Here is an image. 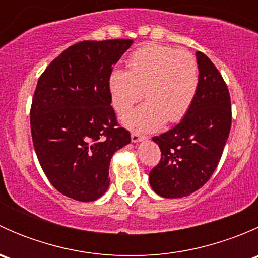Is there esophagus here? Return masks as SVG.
Here are the masks:
<instances>
[{
  "mask_svg": "<svg viewBox=\"0 0 258 258\" xmlns=\"http://www.w3.org/2000/svg\"><path fill=\"white\" fill-rule=\"evenodd\" d=\"M145 139H146V137L142 136V135H140L139 132H132L131 140H132V142H135V144H136V142L142 141V140H145Z\"/></svg>",
  "mask_w": 258,
  "mask_h": 258,
  "instance_id": "obj_1",
  "label": "esophagus"
}]
</instances>
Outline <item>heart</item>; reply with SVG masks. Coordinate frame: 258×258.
<instances>
[{"instance_id":"1","label":"heart","mask_w":258,"mask_h":258,"mask_svg":"<svg viewBox=\"0 0 258 258\" xmlns=\"http://www.w3.org/2000/svg\"><path fill=\"white\" fill-rule=\"evenodd\" d=\"M127 71L108 77L111 102L122 114L145 95L147 102L124 114L122 121L137 131H157L165 122H179L191 108L200 83L199 63L192 53L161 45L132 52Z\"/></svg>"}]
</instances>
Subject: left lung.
I'll return each mask as SVG.
<instances>
[{
  "label": "left lung",
  "mask_w": 258,
  "mask_h": 258,
  "mask_svg": "<svg viewBox=\"0 0 258 258\" xmlns=\"http://www.w3.org/2000/svg\"><path fill=\"white\" fill-rule=\"evenodd\" d=\"M200 83L191 108L170 131L152 137L161 160L151 170L150 184L166 199H179L201 188L215 172L232 122L227 85L212 61L197 52Z\"/></svg>",
  "instance_id": "1"
}]
</instances>
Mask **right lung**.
<instances>
[{
    "label": "right lung",
    "instance_id": "1",
    "mask_svg": "<svg viewBox=\"0 0 258 258\" xmlns=\"http://www.w3.org/2000/svg\"><path fill=\"white\" fill-rule=\"evenodd\" d=\"M132 40L81 41L57 56L38 79L30 111L38 162L52 186L90 202L108 188V168L131 135L117 122L108 77Z\"/></svg>",
    "mask_w": 258,
    "mask_h": 258
}]
</instances>
